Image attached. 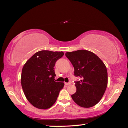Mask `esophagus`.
Listing matches in <instances>:
<instances>
[{"mask_svg":"<svg viewBox=\"0 0 128 128\" xmlns=\"http://www.w3.org/2000/svg\"><path fill=\"white\" fill-rule=\"evenodd\" d=\"M65 84H66V86H68V85L70 84V82H65Z\"/></svg>","mask_w":128,"mask_h":128,"instance_id":"1","label":"esophagus"}]
</instances>
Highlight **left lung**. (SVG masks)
I'll list each match as a JSON object with an SVG mask.
<instances>
[{
	"label": "left lung",
	"instance_id": "obj_1",
	"mask_svg": "<svg viewBox=\"0 0 128 128\" xmlns=\"http://www.w3.org/2000/svg\"><path fill=\"white\" fill-rule=\"evenodd\" d=\"M74 69V74L81 80L75 82L76 92L71 97L78 106L90 108L98 103L108 85L106 67L100 58L87 50L66 54Z\"/></svg>",
	"mask_w": 128,
	"mask_h": 128
}]
</instances>
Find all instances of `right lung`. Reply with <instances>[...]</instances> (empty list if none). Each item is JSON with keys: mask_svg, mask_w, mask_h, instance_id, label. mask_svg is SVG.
<instances>
[{"mask_svg": "<svg viewBox=\"0 0 128 128\" xmlns=\"http://www.w3.org/2000/svg\"><path fill=\"white\" fill-rule=\"evenodd\" d=\"M64 52L42 50L37 52L24 64L21 84L27 100L35 108L46 109L58 98L64 83L56 82L54 66Z\"/></svg>", "mask_w": 128, "mask_h": 128, "instance_id": "1", "label": "right lung"}]
</instances>
